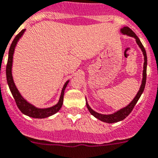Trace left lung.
<instances>
[{
  "label": "left lung",
  "instance_id": "obj_1",
  "mask_svg": "<svg viewBox=\"0 0 158 158\" xmlns=\"http://www.w3.org/2000/svg\"><path fill=\"white\" fill-rule=\"evenodd\" d=\"M121 32L124 35H127L129 36H132L134 39L136 40L137 44H138L139 48L142 49V53L144 55V67H143V78H142V85L140 87L139 90L138 92L137 93L136 96L134 97V98L133 99V101L129 104L128 106H127L126 107L123 108V109L119 110L117 112L115 113L111 114H102L97 113L94 110H93L90 107V106L88 105L87 102H86V105H87V107L88 109V110L90 111V113L94 116L96 118L99 119L100 121L102 122H104V123H118V122H120V121L123 120L126 118L131 113V111L134 109V106L136 105V103L138 102V99L140 98L141 95H142V92L144 91V89H145V82H146V67H147V56H146V52H145V48H144V46L142 45V42L140 41L139 38L137 36V35L134 33L132 30L130 29L129 27H123V28H121Z\"/></svg>",
  "mask_w": 158,
  "mask_h": 158
}]
</instances>
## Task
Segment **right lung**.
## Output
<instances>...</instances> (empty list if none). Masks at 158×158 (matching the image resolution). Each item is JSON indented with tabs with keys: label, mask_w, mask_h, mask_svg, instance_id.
<instances>
[{
	"label": "right lung",
	"mask_w": 158,
	"mask_h": 158,
	"mask_svg": "<svg viewBox=\"0 0 158 158\" xmlns=\"http://www.w3.org/2000/svg\"><path fill=\"white\" fill-rule=\"evenodd\" d=\"M24 31H25V29H23L20 32H19L16 35V37L14 38V40H13V43L11 44L10 48H9V51L8 63H7L6 66L7 82H8V85H9V89L11 90V93H12L13 98H14L15 102H16L19 110H20L22 113L25 115H28L29 117L34 118H48L49 116H51V115H53L56 113H57L60 110V108L62 107L63 101H64V90H65L66 87L68 86V83H69V80L66 82L64 87H63L62 92H61V94H60V100H59L58 103L56 104L53 106H52V107L43 108V109L35 107L33 105H31V103L27 102L22 97L21 94L19 92V90L16 88V85L14 83V81H13V75H12V66H13V58L15 47H16V44H17L18 40H20V38L22 36V35L24 34Z\"/></svg>",
	"instance_id": "1"
}]
</instances>
